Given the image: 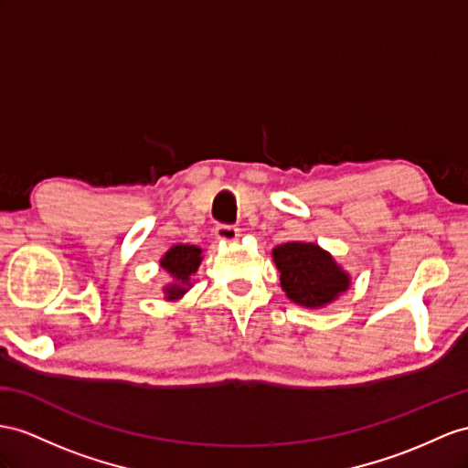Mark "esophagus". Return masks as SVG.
Here are the masks:
<instances>
[{
	"label": "esophagus",
	"mask_w": 468,
	"mask_h": 468,
	"mask_svg": "<svg viewBox=\"0 0 468 468\" xmlns=\"http://www.w3.org/2000/svg\"><path fill=\"white\" fill-rule=\"evenodd\" d=\"M239 235H241V231H239L237 227H233V225L215 227V237H218L219 241H223V243H235Z\"/></svg>",
	"instance_id": "esophagus-1"
}]
</instances>
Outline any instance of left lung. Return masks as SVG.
<instances>
[{
	"label": "left lung",
	"instance_id": "left-lung-1",
	"mask_svg": "<svg viewBox=\"0 0 468 468\" xmlns=\"http://www.w3.org/2000/svg\"><path fill=\"white\" fill-rule=\"evenodd\" d=\"M271 255L281 272V289L298 306L324 308L352 284L350 272L316 243L289 241L274 247Z\"/></svg>",
	"mask_w": 468,
	"mask_h": 468
}]
</instances>
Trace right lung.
I'll use <instances>...</instances> for the list:
<instances>
[{
	"instance_id": "1",
	"label": "right lung",
	"mask_w": 468,
	"mask_h": 468,
	"mask_svg": "<svg viewBox=\"0 0 468 468\" xmlns=\"http://www.w3.org/2000/svg\"><path fill=\"white\" fill-rule=\"evenodd\" d=\"M203 261V250L196 245H174L160 259V267L165 271L170 282L162 286L164 301L176 303L194 286L191 277L197 272Z\"/></svg>"
}]
</instances>
